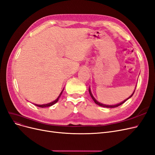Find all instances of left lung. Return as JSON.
Wrapping results in <instances>:
<instances>
[{
	"label": "left lung",
	"instance_id": "left-lung-1",
	"mask_svg": "<svg viewBox=\"0 0 155 155\" xmlns=\"http://www.w3.org/2000/svg\"><path fill=\"white\" fill-rule=\"evenodd\" d=\"M137 87V86H136ZM135 88H136V87H135ZM135 90H134V91H133V94L130 96V97H128V98H127L126 99H125L124 101H122V102H120V103H118V104H113V105H108V104H103V103H100V102H99L98 101H97L95 99V98L94 97V95H93V94H92V92H91V89H90V87H89V94H90V96H91V97L92 98V99L94 100V101L95 102V104H98L99 106H103V107H104V108H115V107H118L119 106H120V105H121V104H123L125 101H126L127 99H129L130 98H131L132 96H133V94H134V92H135Z\"/></svg>",
	"mask_w": 155,
	"mask_h": 155
}]
</instances>
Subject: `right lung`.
Segmentation results:
<instances>
[{
	"label": "right lung",
	"mask_w": 155,
	"mask_h": 155,
	"mask_svg": "<svg viewBox=\"0 0 155 155\" xmlns=\"http://www.w3.org/2000/svg\"><path fill=\"white\" fill-rule=\"evenodd\" d=\"M63 90H64V88H63V90H61V93L60 94V95H58V98H57L56 100H54V101H52V102H51V103H49L45 104H35V105H36V106H38V107H40V108L49 107V106H52V105H54V104H56V103L58 102V100H59V99H60V97L61 95L62 94V93H63Z\"/></svg>",
	"instance_id": "1"
}]
</instances>
